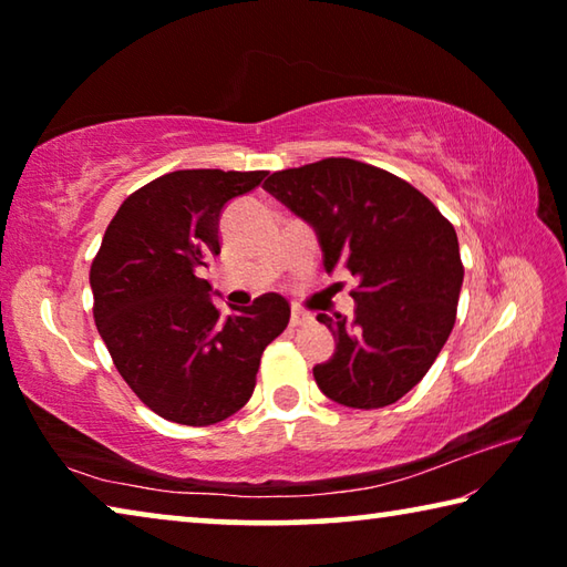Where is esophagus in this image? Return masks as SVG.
I'll list each match as a JSON object with an SVG mask.
<instances>
[{
  "label": "esophagus",
  "mask_w": 567,
  "mask_h": 567,
  "mask_svg": "<svg viewBox=\"0 0 567 567\" xmlns=\"http://www.w3.org/2000/svg\"><path fill=\"white\" fill-rule=\"evenodd\" d=\"M310 322H312V315H307L302 310H292V315H290L292 328H305V324H310Z\"/></svg>",
  "instance_id": "1"
}]
</instances>
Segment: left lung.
<instances>
[{"instance_id": "left-lung-1", "label": "left lung", "mask_w": 567, "mask_h": 567, "mask_svg": "<svg viewBox=\"0 0 567 567\" xmlns=\"http://www.w3.org/2000/svg\"><path fill=\"white\" fill-rule=\"evenodd\" d=\"M262 187L315 229L324 270L358 277L350 320L318 315L334 334V354L312 370L318 388L360 410L398 402L453 332L465 275L455 227L408 182L348 157L275 172Z\"/></svg>"}]
</instances>
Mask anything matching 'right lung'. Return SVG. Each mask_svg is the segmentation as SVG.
<instances>
[{
	"instance_id": "add662e5",
	"label": "right lung",
	"mask_w": 567,
	"mask_h": 567,
	"mask_svg": "<svg viewBox=\"0 0 567 567\" xmlns=\"http://www.w3.org/2000/svg\"><path fill=\"white\" fill-rule=\"evenodd\" d=\"M267 172L177 169L124 199L90 270L94 322L120 375L150 410L213 425L252 398L267 344L290 322L282 295L219 318L199 277L219 255V217Z\"/></svg>"
}]
</instances>
